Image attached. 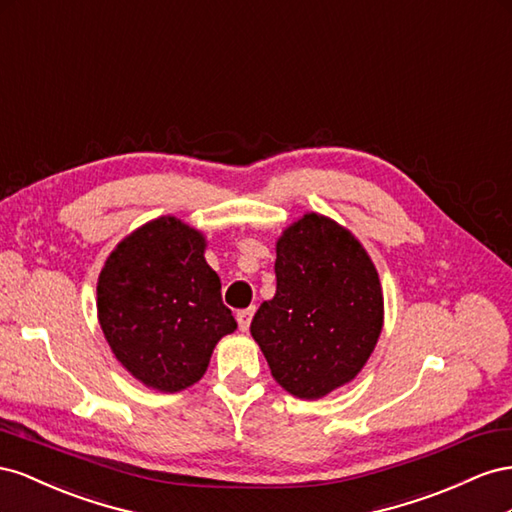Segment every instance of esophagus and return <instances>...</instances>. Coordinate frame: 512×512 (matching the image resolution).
<instances>
[{"instance_id": "34e87169", "label": "esophagus", "mask_w": 512, "mask_h": 512, "mask_svg": "<svg viewBox=\"0 0 512 512\" xmlns=\"http://www.w3.org/2000/svg\"><path fill=\"white\" fill-rule=\"evenodd\" d=\"M253 313H255L253 309H242V311H238L236 319H238V326H240V330H242V332H246V330H248V326H251Z\"/></svg>"}]
</instances>
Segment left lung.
<instances>
[{
    "label": "left lung",
    "instance_id": "8db88e82",
    "mask_svg": "<svg viewBox=\"0 0 512 512\" xmlns=\"http://www.w3.org/2000/svg\"><path fill=\"white\" fill-rule=\"evenodd\" d=\"M276 294L251 334L272 377L298 399H321L362 371L384 326V294L369 253L315 212L276 240Z\"/></svg>",
    "mask_w": 512,
    "mask_h": 512
}]
</instances>
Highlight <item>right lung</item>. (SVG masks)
Masks as SVG:
<instances>
[{
	"label": "right lung",
	"instance_id": "1",
	"mask_svg": "<svg viewBox=\"0 0 512 512\" xmlns=\"http://www.w3.org/2000/svg\"><path fill=\"white\" fill-rule=\"evenodd\" d=\"M203 253L201 231L160 216L126 236L100 270V328L122 367L148 388L180 392L199 382L216 343L238 328Z\"/></svg>",
	"mask_w": 512,
	"mask_h": 512
}]
</instances>
